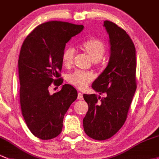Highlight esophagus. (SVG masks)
<instances>
[{
  "instance_id": "obj_1",
  "label": "esophagus",
  "mask_w": 159,
  "mask_h": 159,
  "mask_svg": "<svg viewBox=\"0 0 159 159\" xmlns=\"http://www.w3.org/2000/svg\"><path fill=\"white\" fill-rule=\"evenodd\" d=\"M77 98H78V99H79V100H83V93H78Z\"/></svg>"
}]
</instances>
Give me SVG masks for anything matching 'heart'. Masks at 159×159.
Wrapping results in <instances>:
<instances>
[{
  "label": "heart",
  "instance_id": "1",
  "mask_svg": "<svg viewBox=\"0 0 159 159\" xmlns=\"http://www.w3.org/2000/svg\"><path fill=\"white\" fill-rule=\"evenodd\" d=\"M80 48L83 51L95 64H98L106 52V46L102 40L98 39H89L85 41ZM74 57V49L66 48L61 56V61L64 66H71ZM93 80V73L88 71L76 70L67 76L68 83L80 89H84Z\"/></svg>",
  "mask_w": 159,
  "mask_h": 159
}]
</instances>
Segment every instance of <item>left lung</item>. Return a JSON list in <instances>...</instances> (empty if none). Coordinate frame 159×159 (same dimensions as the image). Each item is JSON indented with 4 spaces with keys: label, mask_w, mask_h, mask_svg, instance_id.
<instances>
[{
    "label": "left lung",
    "mask_w": 159,
    "mask_h": 159,
    "mask_svg": "<svg viewBox=\"0 0 159 159\" xmlns=\"http://www.w3.org/2000/svg\"><path fill=\"white\" fill-rule=\"evenodd\" d=\"M104 26L110 39V58L92 87L107 96L83 95L89 106L83 128L89 137L96 140L109 139L122 127L136 89V48L132 39L112 22L105 20Z\"/></svg>",
    "instance_id": "1"
}]
</instances>
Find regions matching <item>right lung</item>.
Instances as JSON below:
<instances>
[{
	"mask_svg": "<svg viewBox=\"0 0 159 159\" xmlns=\"http://www.w3.org/2000/svg\"><path fill=\"white\" fill-rule=\"evenodd\" d=\"M83 27L47 22L38 25L21 47L18 70L22 114L32 134L41 139H53L61 134L64 114L77 98V91L71 85H63L52 95L48 88L52 83L57 86L62 84V53L70 39Z\"/></svg>",
	"mask_w": 159,
	"mask_h": 159,
	"instance_id": "add662e5",
	"label": "right lung"
}]
</instances>
